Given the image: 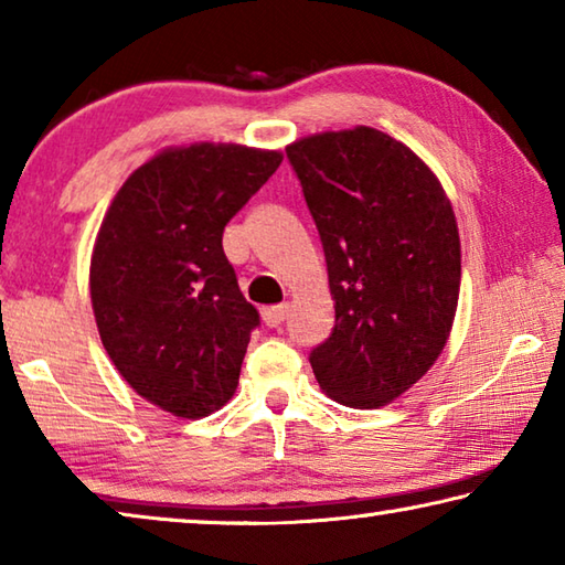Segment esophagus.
<instances>
[{
  "mask_svg": "<svg viewBox=\"0 0 565 565\" xmlns=\"http://www.w3.org/2000/svg\"><path fill=\"white\" fill-rule=\"evenodd\" d=\"M286 313H289V306L286 303H279V306H266V309H262V319L269 329H276L281 327V323L286 321Z\"/></svg>",
  "mask_w": 565,
  "mask_h": 565,
  "instance_id": "esophagus-1",
  "label": "esophagus"
}]
</instances>
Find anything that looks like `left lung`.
Listing matches in <instances>:
<instances>
[{
    "label": "left lung",
    "mask_w": 565,
    "mask_h": 565,
    "mask_svg": "<svg viewBox=\"0 0 565 565\" xmlns=\"http://www.w3.org/2000/svg\"><path fill=\"white\" fill-rule=\"evenodd\" d=\"M319 228L337 309L309 353L351 408L398 398L434 366L456 317L461 242L441 181L406 145L356 127L286 147Z\"/></svg>",
    "instance_id": "8db88e82"
}]
</instances>
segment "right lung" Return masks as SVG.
<instances>
[{
    "mask_svg": "<svg viewBox=\"0 0 565 565\" xmlns=\"http://www.w3.org/2000/svg\"><path fill=\"white\" fill-rule=\"evenodd\" d=\"M281 159L209 141L164 149L104 216L89 269L99 337L124 381L169 414L202 418L234 396L259 311L222 236Z\"/></svg>",
    "mask_w": 565,
    "mask_h": 565,
    "instance_id": "obj_1",
    "label": "right lung"
}]
</instances>
